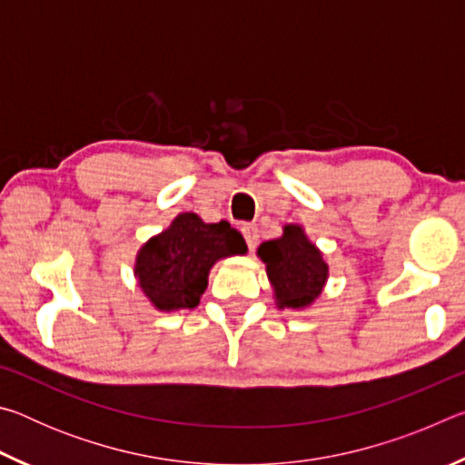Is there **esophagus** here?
<instances>
[{"label": "esophagus", "mask_w": 465, "mask_h": 465, "mask_svg": "<svg viewBox=\"0 0 465 465\" xmlns=\"http://www.w3.org/2000/svg\"><path fill=\"white\" fill-rule=\"evenodd\" d=\"M240 230H242L243 240H246V243H248V248L254 250L258 243V238H261V235H258V227L254 223H243Z\"/></svg>", "instance_id": "obj_1"}]
</instances>
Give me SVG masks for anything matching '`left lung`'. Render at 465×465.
<instances>
[{
  "instance_id": "left-lung-1",
  "label": "left lung",
  "mask_w": 465,
  "mask_h": 465,
  "mask_svg": "<svg viewBox=\"0 0 465 465\" xmlns=\"http://www.w3.org/2000/svg\"><path fill=\"white\" fill-rule=\"evenodd\" d=\"M258 256L266 264L281 310L312 305L328 279V264L299 225H285L277 240L262 242Z\"/></svg>"
}]
</instances>
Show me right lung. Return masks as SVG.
<instances>
[{"mask_svg": "<svg viewBox=\"0 0 465 465\" xmlns=\"http://www.w3.org/2000/svg\"><path fill=\"white\" fill-rule=\"evenodd\" d=\"M246 250L242 233L227 222L204 223L199 215L180 213L166 232L143 243L135 274L157 310H193L207 289L211 266Z\"/></svg>", "mask_w": 465, "mask_h": 465, "instance_id": "right-lung-1", "label": "right lung"}]
</instances>
